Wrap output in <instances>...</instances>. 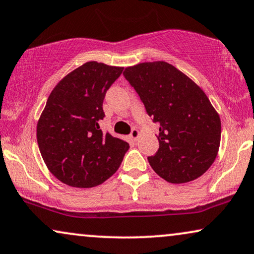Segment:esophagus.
Wrapping results in <instances>:
<instances>
[{
  "label": "esophagus",
  "mask_w": 254,
  "mask_h": 254,
  "mask_svg": "<svg viewBox=\"0 0 254 254\" xmlns=\"http://www.w3.org/2000/svg\"><path fill=\"white\" fill-rule=\"evenodd\" d=\"M139 135H140V133H139V130L136 129V128H133V129L130 130L129 136L131 137V140L136 141V140H137V137H139Z\"/></svg>",
  "instance_id": "1"
}]
</instances>
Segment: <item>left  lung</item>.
Listing matches in <instances>:
<instances>
[{
	"mask_svg": "<svg viewBox=\"0 0 254 254\" xmlns=\"http://www.w3.org/2000/svg\"><path fill=\"white\" fill-rule=\"evenodd\" d=\"M153 123L160 147L149 164L170 183L196 180L215 161L220 143V119L206 94L166 62L141 63L124 71Z\"/></svg>",
	"mask_w": 254,
	"mask_h": 254,
	"instance_id": "1",
	"label": "left lung"
}]
</instances>
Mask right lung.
Instances as JSON below:
<instances>
[{
  "mask_svg": "<svg viewBox=\"0 0 254 254\" xmlns=\"http://www.w3.org/2000/svg\"><path fill=\"white\" fill-rule=\"evenodd\" d=\"M123 67L87 62L59 81L37 125L43 160L59 181L75 188L99 186L113 175L129 149L100 129L103 103Z\"/></svg>",
  "mask_w": 254,
  "mask_h": 254,
  "instance_id": "add662e5",
  "label": "right lung"
}]
</instances>
